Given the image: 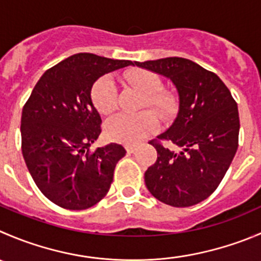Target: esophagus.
Masks as SVG:
<instances>
[{"label": "esophagus", "mask_w": 261, "mask_h": 261, "mask_svg": "<svg viewBox=\"0 0 261 261\" xmlns=\"http://www.w3.org/2000/svg\"><path fill=\"white\" fill-rule=\"evenodd\" d=\"M125 149L127 153H134V151L136 150V146L135 145H126Z\"/></svg>", "instance_id": "esophagus-1"}]
</instances>
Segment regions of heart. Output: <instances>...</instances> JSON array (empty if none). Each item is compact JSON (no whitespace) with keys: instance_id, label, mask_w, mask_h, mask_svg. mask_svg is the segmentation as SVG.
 I'll use <instances>...</instances> for the list:
<instances>
[{"instance_id":"b5f03b06","label":"heart","mask_w":261,"mask_h":261,"mask_svg":"<svg viewBox=\"0 0 261 261\" xmlns=\"http://www.w3.org/2000/svg\"><path fill=\"white\" fill-rule=\"evenodd\" d=\"M125 80L146 94L143 108L153 110L162 120L168 121L178 110V98L171 90L163 89L162 79L153 71L134 69L125 72ZM92 99L99 113L110 116L117 110L118 93L115 82L110 76H103L94 84ZM158 130V120L150 111L138 115H118L108 121L106 134L113 141L123 144L140 143Z\"/></svg>"}]
</instances>
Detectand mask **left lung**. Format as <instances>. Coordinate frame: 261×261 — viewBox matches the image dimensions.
<instances>
[{
  "mask_svg": "<svg viewBox=\"0 0 261 261\" xmlns=\"http://www.w3.org/2000/svg\"><path fill=\"white\" fill-rule=\"evenodd\" d=\"M135 65L171 79L179 97L173 125L150 141L158 156L145 172L146 187L167 205H195L216 191L239 148L236 100L218 75L186 58ZM171 145L180 151H171Z\"/></svg>",
  "mask_w": 261,
  "mask_h": 261,
  "instance_id": "obj_1",
  "label": "left lung"
}]
</instances>
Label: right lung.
<instances>
[{
	"instance_id": "add662e5",
	"label": "right lung",
	"mask_w": 261,
	"mask_h": 261,
	"mask_svg": "<svg viewBox=\"0 0 261 261\" xmlns=\"http://www.w3.org/2000/svg\"><path fill=\"white\" fill-rule=\"evenodd\" d=\"M128 65L93 53L70 56L42 75L22 107L24 161L40 192L61 208L88 209L110 191L126 150L116 143L89 149L102 133L90 93L100 76Z\"/></svg>"
}]
</instances>
